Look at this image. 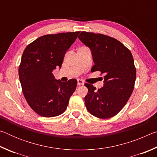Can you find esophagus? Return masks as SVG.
I'll return each instance as SVG.
<instances>
[{
	"label": "esophagus",
	"mask_w": 157,
	"mask_h": 157,
	"mask_svg": "<svg viewBox=\"0 0 157 157\" xmlns=\"http://www.w3.org/2000/svg\"><path fill=\"white\" fill-rule=\"evenodd\" d=\"M84 82L82 79H78V84L79 86H80V85H84Z\"/></svg>",
	"instance_id": "1"
}]
</instances>
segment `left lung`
<instances>
[{
	"mask_svg": "<svg viewBox=\"0 0 157 157\" xmlns=\"http://www.w3.org/2000/svg\"><path fill=\"white\" fill-rule=\"evenodd\" d=\"M78 38L91 50L95 63L91 72L104 74L105 84L101 89L84 84L88 88L85 105L97 118H111L126 105L134 88L136 69L132 53L121 42L102 34L83 31Z\"/></svg>",
	"mask_w": 157,
	"mask_h": 157,
	"instance_id": "8db88e82",
	"label": "left lung"
}]
</instances>
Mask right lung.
<instances>
[{
    "label": "right lung",
    "mask_w": 157,
    "mask_h": 157,
    "mask_svg": "<svg viewBox=\"0 0 157 157\" xmlns=\"http://www.w3.org/2000/svg\"><path fill=\"white\" fill-rule=\"evenodd\" d=\"M79 32L46 34L25 48L18 67L23 95L28 104L43 117H55L65 111L75 91L77 79L56 80L52 71L61 68L67 50Z\"/></svg>",
    "instance_id": "obj_1"
}]
</instances>
